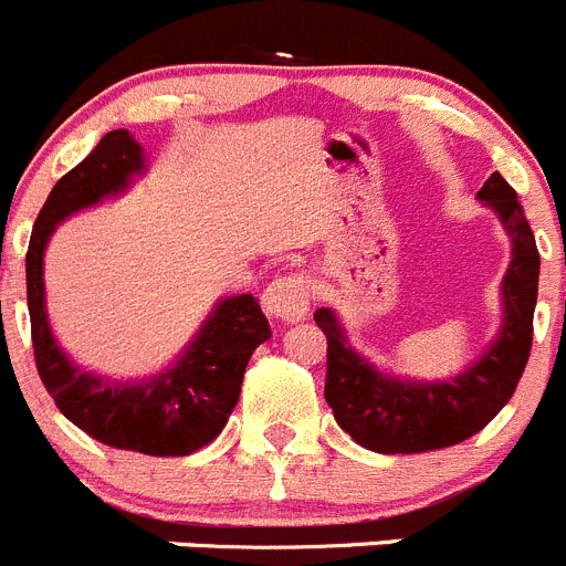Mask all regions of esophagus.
<instances>
[{
	"label": "esophagus",
	"mask_w": 566,
	"mask_h": 566,
	"mask_svg": "<svg viewBox=\"0 0 566 566\" xmlns=\"http://www.w3.org/2000/svg\"><path fill=\"white\" fill-rule=\"evenodd\" d=\"M262 304H265V313L273 315L276 321H284V324L301 321L310 310L307 276L287 273V276L273 279L265 293H262Z\"/></svg>",
	"instance_id": "esophagus-1"
}]
</instances>
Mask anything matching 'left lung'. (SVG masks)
Segmentation results:
<instances>
[{
	"mask_svg": "<svg viewBox=\"0 0 566 566\" xmlns=\"http://www.w3.org/2000/svg\"><path fill=\"white\" fill-rule=\"evenodd\" d=\"M480 198L497 209L514 237V259L503 282V332L467 374L432 385L382 377L346 346L335 313L315 310V324L326 335V402L337 424L366 450L416 455L467 441L509 405L520 385L533 343L538 248L514 187L500 172L483 184Z\"/></svg>",
	"mask_w": 566,
	"mask_h": 566,
	"instance_id": "obj_1",
	"label": "left lung"
}]
</instances>
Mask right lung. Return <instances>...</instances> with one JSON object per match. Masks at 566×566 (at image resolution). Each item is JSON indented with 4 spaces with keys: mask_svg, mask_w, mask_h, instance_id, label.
I'll return each mask as SVG.
<instances>
[{
    "mask_svg": "<svg viewBox=\"0 0 566 566\" xmlns=\"http://www.w3.org/2000/svg\"><path fill=\"white\" fill-rule=\"evenodd\" d=\"M142 170V147L125 128L99 145L52 187L35 218L28 248V307L33 355L46 394L72 424L116 450L178 458L198 452L223 432L253 348L271 337V326L253 295L220 301L187 355L156 379L111 385L77 371L52 340L44 310V248L55 223L128 187Z\"/></svg>",
    "mask_w": 566,
    "mask_h": 566,
    "instance_id": "1",
    "label": "right lung"
}]
</instances>
